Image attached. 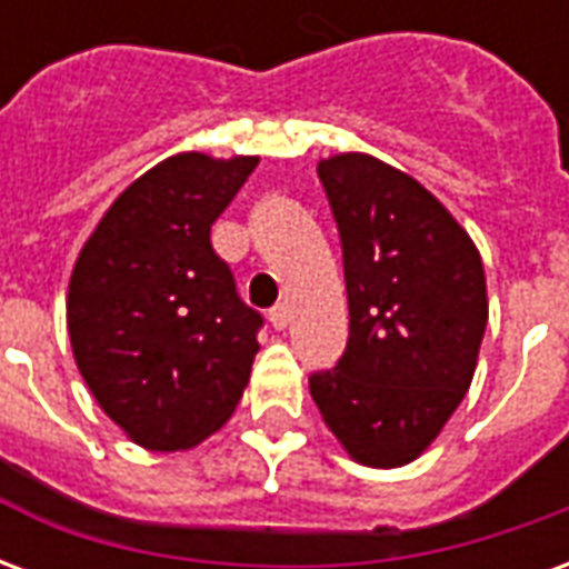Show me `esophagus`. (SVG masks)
<instances>
[{"instance_id": "1", "label": "esophagus", "mask_w": 569, "mask_h": 569, "mask_svg": "<svg viewBox=\"0 0 569 569\" xmlns=\"http://www.w3.org/2000/svg\"><path fill=\"white\" fill-rule=\"evenodd\" d=\"M268 320H271L273 329H286V326H289V308H286V305H277V308H271V313H268Z\"/></svg>"}]
</instances>
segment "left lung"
I'll list each match as a JSON object with an SVG mask.
<instances>
[{
	"mask_svg": "<svg viewBox=\"0 0 569 569\" xmlns=\"http://www.w3.org/2000/svg\"><path fill=\"white\" fill-rule=\"evenodd\" d=\"M345 259L350 338L310 396L347 453L406 466L441 432L476 375L488 289L476 243L439 200L371 154L317 167Z\"/></svg>",
	"mask_w": 569,
	"mask_h": 569,
	"instance_id": "1",
	"label": "left lung"
}]
</instances>
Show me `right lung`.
<instances>
[{
    "label": "right lung",
    "instance_id": "add662e5",
    "mask_svg": "<svg viewBox=\"0 0 569 569\" xmlns=\"http://www.w3.org/2000/svg\"><path fill=\"white\" fill-rule=\"evenodd\" d=\"M259 158L173 154L109 207L69 280L84 383L149 451L198 445L234 415L259 353V310L210 243Z\"/></svg>",
    "mask_w": 569,
    "mask_h": 569
}]
</instances>
